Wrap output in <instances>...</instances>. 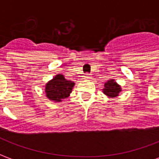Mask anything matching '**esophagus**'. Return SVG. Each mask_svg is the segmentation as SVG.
Segmentation results:
<instances>
[{"instance_id":"34e87169","label":"esophagus","mask_w":159,"mask_h":159,"mask_svg":"<svg viewBox=\"0 0 159 159\" xmlns=\"http://www.w3.org/2000/svg\"><path fill=\"white\" fill-rule=\"evenodd\" d=\"M84 78H85V79H89V78H91L90 74H89V73H88V74H86V75H85V76H84Z\"/></svg>"}]
</instances>
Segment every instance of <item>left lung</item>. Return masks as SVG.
Masks as SVG:
<instances>
[{
  "label": "left lung",
  "instance_id": "1",
  "mask_svg": "<svg viewBox=\"0 0 159 159\" xmlns=\"http://www.w3.org/2000/svg\"><path fill=\"white\" fill-rule=\"evenodd\" d=\"M103 93L107 95V96L110 97V98H114L119 95L120 92L122 91L121 86L119 84H117L114 79H110L107 81V83L104 85Z\"/></svg>",
  "mask_w": 159,
  "mask_h": 159
}]
</instances>
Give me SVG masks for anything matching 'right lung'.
Masks as SVG:
<instances>
[{
  "mask_svg": "<svg viewBox=\"0 0 159 159\" xmlns=\"http://www.w3.org/2000/svg\"><path fill=\"white\" fill-rule=\"evenodd\" d=\"M75 83L65 78L61 74L56 75L45 85L46 96L54 102H61L70 96Z\"/></svg>",
  "mask_w": 159,
  "mask_h": 159,
  "instance_id": "1",
  "label": "right lung"
}]
</instances>
